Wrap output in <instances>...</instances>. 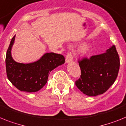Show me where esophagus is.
Here are the masks:
<instances>
[{
    "label": "esophagus",
    "mask_w": 126,
    "mask_h": 126,
    "mask_svg": "<svg viewBox=\"0 0 126 126\" xmlns=\"http://www.w3.org/2000/svg\"><path fill=\"white\" fill-rule=\"evenodd\" d=\"M73 61V54L71 52H69L67 54V55L65 57V63H69L72 62Z\"/></svg>",
    "instance_id": "obj_1"
}]
</instances>
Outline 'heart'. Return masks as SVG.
Instances as JSON below:
<instances>
[{"mask_svg": "<svg viewBox=\"0 0 126 126\" xmlns=\"http://www.w3.org/2000/svg\"><path fill=\"white\" fill-rule=\"evenodd\" d=\"M90 45L88 43H83L82 44L78 49V53L80 55H84L89 52L90 49Z\"/></svg>", "mask_w": 126, "mask_h": 126, "instance_id": "1", "label": "heart"}]
</instances>
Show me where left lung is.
Returning a JSON list of instances; mask_svg holds the SVG:
<instances>
[{"label": "left lung", "mask_w": 126, "mask_h": 126, "mask_svg": "<svg viewBox=\"0 0 126 126\" xmlns=\"http://www.w3.org/2000/svg\"><path fill=\"white\" fill-rule=\"evenodd\" d=\"M81 76L75 85L84 94L95 96L110 88L118 76L120 59L115 46L106 53L79 61Z\"/></svg>", "instance_id": "left-lung-1"}]
</instances>
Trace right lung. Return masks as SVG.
<instances>
[{"mask_svg": "<svg viewBox=\"0 0 126 126\" xmlns=\"http://www.w3.org/2000/svg\"><path fill=\"white\" fill-rule=\"evenodd\" d=\"M15 35L12 38L6 53V67L8 79L15 87L21 91L37 92L47 83L49 73L65 62L60 54L46 53L35 62L23 64L13 60L11 49Z\"/></svg>", "mask_w": 126, "mask_h": 126, "instance_id": "right-lung-1", "label": "right lung"}]
</instances>
